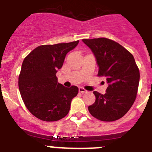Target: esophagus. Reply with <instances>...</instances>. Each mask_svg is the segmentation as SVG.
Returning <instances> with one entry per match:
<instances>
[{"label": "esophagus", "instance_id": "34e87169", "mask_svg": "<svg viewBox=\"0 0 152 152\" xmlns=\"http://www.w3.org/2000/svg\"><path fill=\"white\" fill-rule=\"evenodd\" d=\"M79 93H81V94H84V93H86L87 91L85 89V88H82V87H79Z\"/></svg>", "mask_w": 152, "mask_h": 152}]
</instances>
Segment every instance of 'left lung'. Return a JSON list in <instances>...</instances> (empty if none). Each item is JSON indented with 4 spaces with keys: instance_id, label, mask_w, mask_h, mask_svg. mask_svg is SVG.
Returning a JSON list of instances; mask_svg holds the SVG:
<instances>
[{
    "instance_id": "1",
    "label": "left lung",
    "mask_w": 152,
    "mask_h": 152,
    "mask_svg": "<svg viewBox=\"0 0 152 152\" xmlns=\"http://www.w3.org/2000/svg\"><path fill=\"white\" fill-rule=\"evenodd\" d=\"M92 50L99 66V76L106 78L104 94L94 91L96 101L88 106L93 117L112 122L122 118L136 99L140 71L133 55L117 42L106 38L82 39Z\"/></svg>"
}]
</instances>
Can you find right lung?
Segmentation results:
<instances>
[{
    "label": "right lung",
    "instance_id": "add662e5",
    "mask_svg": "<svg viewBox=\"0 0 152 152\" xmlns=\"http://www.w3.org/2000/svg\"><path fill=\"white\" fill-rule=\"evenodd\" d=\"M79 41L41 45L23 59L18 77L20 96L29 111L38 119L54 122L64 118L70 108L76 86L66 88L58 82L56 73L68 52Z\"/></svg>",
    "mask_w": 152,
    "mask_h": 152
}]
</instances>
